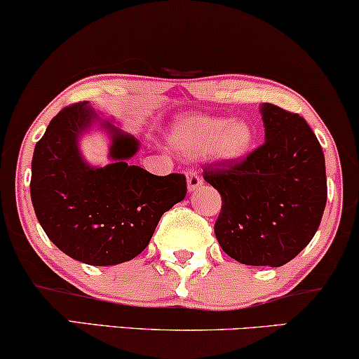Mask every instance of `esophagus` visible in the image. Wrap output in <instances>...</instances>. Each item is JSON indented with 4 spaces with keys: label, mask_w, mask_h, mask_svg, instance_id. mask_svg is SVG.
Wrapping results in <instances>:
<instances>
[{
    "label": "esophagus",
    "mask_w": 359,
    "mask_h": 359,
    "mask_svg": "<svg viewBox=\"0 0 359 359\" xmlns=\"http://www.w3.org/2000/svg\"><path fill=\"white\" fill-rule=\"evenodd\" d=\"M203 182H202V177L197 174V172L194 170H189L187 172V187L190 192H194V190H197L198 187H201Z\"/></svg>",
    "instance_id": "esophagus-1"
}]
</instances>
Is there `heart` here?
<instances>
[{"mask_svg":"<svg viewBox=\"0 0 359 359\" xmlns=\"http://www.w3.org/2000/svg\"><path fill=\"white\" fill-rule=\"evenodd\" d=\"M253 142L250 126L243 121L219 117L190 116L179 121L170 133V144L184 154L210 151L217 158H238L248 152Z\"/></svg>","mask_w":359,"mask_h":359,"instance_id":"heart-1","label":"heart"}]
</instances>
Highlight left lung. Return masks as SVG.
<instances>
[{
	"label": "left lung",
	"instance_id": "8db88e82",
	"mask_svg": "<svg viewBox=\"0 0 359 359\" xmlns=\"http://www.w3.org/2000/svg\"><path fill=\"white\" fill-rule=\"evenodd\" d=\"M265 142L247 157L208 164L203 179L219 190L215 237L243 265L281 266L318 230L326 205L325 156L302 116L262 106Z\"/></svg>",
	"mask_w": 359,
	"mask_h": 359
}]
</instances>
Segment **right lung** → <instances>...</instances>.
I'll return each mask as SVG.
<instances>
[{
  "label": "right lung",
  "mask_w": 359,
  "mask_h": 359,
  "mask_svg": "<svg viewBox=\"0 0 359 359\" xmlns=\"http://www.w3.org/2000/svg\"><path fill=\"white\" fill-rule=\"evenodd\" d=\"M88 101L71 104L49 122L31 162V202L49 240L88 265L129 262L151 242L154 230L175 203L184 201V174L154 175L127 158L137 140L112 129L114 164L89 167L78 139L90 126Z\"/></svg>",
  "instance_id": "add662e5"
}]
</instances>
